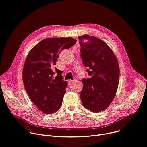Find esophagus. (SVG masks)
Instances as JSON below:
<instances>
[{"instance_id": "esophagus-1", "label": "esophagus", "mask_w": 147, "mask_h": 147, "mask_svg": "<svg viewBox=\"0 0 147 147\" xmlns=\"http://www.w3.org/2000/svg\"><path fill=\"white\" fill-rule=\"evenodd\" d=\"M75 82L74 80H68V84L69 85H71L73 84H74V83Z\"/></svg>"}]
</instances>
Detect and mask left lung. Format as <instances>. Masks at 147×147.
I'll return each mask as SVG.
<instances>
[{
	"mask_svg": "<svg viewBox=\"0 0 147 147\" xmlns=\"http://www.w3.org/2000/svg\"><path fill=\"white\" fill-rule=\"evenodd\" d=\"M81 58L89 79L82 80L80 98L83 106L92 112L105 111L111 104L117 91L119 67L113 50L100 38L84 35L78 37Z\"/></svg>",
	"mask_w": 147,
	"mask_h": 147,
	"instance_id": "8db88e82",
	"label": "left lung"
}]
</instances>
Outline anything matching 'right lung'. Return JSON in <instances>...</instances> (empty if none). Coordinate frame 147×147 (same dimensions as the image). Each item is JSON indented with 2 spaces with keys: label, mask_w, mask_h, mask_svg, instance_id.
I'll list each match as a JSON object with an SVG mask.
<instances>
[{
  "label": "right lung",
  "mask_w": 147,
  "mask_h": 147,
  "mask_svg": "<svg viewBox=\"0 0 147 147\" xmlns=\"http://www.w3.org/2000/svg\"><path fill=\"white\" fill-rule=\"evenodd\" d=\"M76 42L71 37L46 38L35 45L26 56L23 68V84L31 101L44 113H54L62 106L68 84L57 68V76L54 77L53 67L61 51Z\"/></svg>",
  "instance_id": "right-lung-1"
}]
</instances>
